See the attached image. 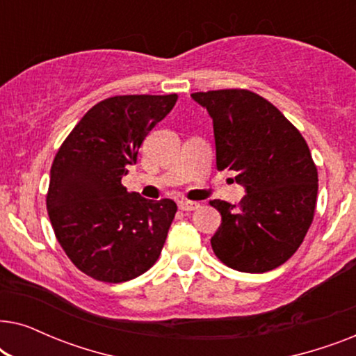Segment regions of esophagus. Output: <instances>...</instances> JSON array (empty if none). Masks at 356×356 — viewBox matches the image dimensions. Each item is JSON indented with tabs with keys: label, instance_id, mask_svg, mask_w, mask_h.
<instances>
[{
	"label": "esophagus",
	"instance_id": "1",
	"mask_svg": "<svg viewBox=\"0 0 356 356\" xmlns=\"http://www.w3.org/2000/svg\"><path fill=\"white\" fill-rule=\"evenodd\" d=\"M179 209L181 211H196L199 207V202H193V201H179Z\"/></svg>",
	"mask_w": 356,
	"mask_h": 356
}]
</instances>
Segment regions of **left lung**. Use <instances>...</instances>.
<instances>
[{
    "label": "left lung",
    "mask_w": 356,
    "mask_h": 356,
    "mask_svg": "<svg viewBox=\"0 0 356 356\" xmlns=\"http://www.w3.org/2000/svg\"><path fill=\"white\" fill-rule=\"evenodd\" d=\"M213 123L217 170L245 188L238 206L213 199L222 223L211 245L223 264L262 274L289 261L313 222L318 170L300 131L245 89L191 94Z\"/></svg>",
    "instance_id": "obj_1"
}]
</instances>
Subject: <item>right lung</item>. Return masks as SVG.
<instances>
[{
  "label": "right lung",
  "mask_w": 356,
  "mask_h": 356,
  "mask_svg": "<svg viewBox=\"0 0 356 356\" xmlns=\"http://www.w3.org/2000/svg\"><path fill=\"white\" fill-rule=\"evenodd\" d=\"M178 95H116L92 106L58 150L47 209L60 245L92 279L120 284L155 264L177 204L128 193L121 178Z\"/></svg>",
  "instance_id": "1"
}]
</instances>
